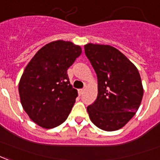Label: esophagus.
<instances>
[{
    "label": "esophagus",
    "instance_id": "34e87169",
    "mask_svg": "<svg viewBox=\"0 0 160 160\" xmlns=\"http://www.w3.org/2000/svg\"><path fill=\"white\" fill-rule=\"evenodd\" d=\"M84 92H85V90H84V89H79V90H78V93H79V95H80V96L82 95V94L84 93Z\"/></svg>",
    "mask_w": 160,
    "mask_h": 160
}]
</instances>
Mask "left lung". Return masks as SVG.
<instances>
[{
    "label": "left lung",
    "instance_id": "1",
    "mask_svg": "<svg viewBox=\"0 0 160 160\" xmlns=\"http://www.w3.org/2000/svg\"><path fill=\"white\" fill-rule=\"evenodd\" d=\"M85 53L98 76V94L87 107L92 123L106 131L119 130L134 116L142 99L139 72L116 48L108 45L85 46Z\"/></svg>",
    "mask_w": 160,
    "mask_h": 160
}]
</instances>
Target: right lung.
<instances>
[{
  "label": "right lung",
  "mask_w": 160,
  "mask_h": 160,
  "mask_svg": "<svg viewBox=\"0 0 160 160\" xmlns=\"http://www.w3.org/2000/svg\"><path fill=\"white\" fill-rule=\"evenodd\" d=\"M81 54L70 41H56L38 51L20 79L21 103L29 118L43 128H54L68 118L78 92L67 70Z\"/></svg>",
  "instance_id": "add662e5"
}]
</instances>
